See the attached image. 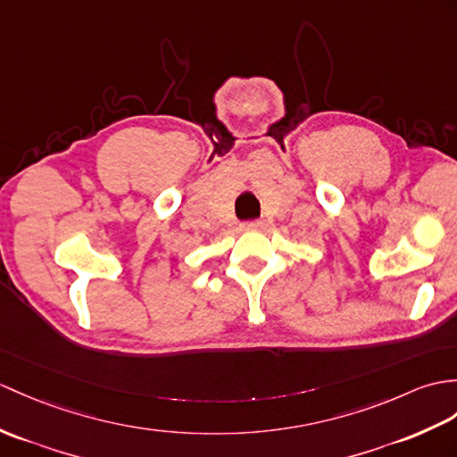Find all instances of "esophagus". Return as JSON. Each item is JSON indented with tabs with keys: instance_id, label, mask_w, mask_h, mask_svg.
Here are the masks:
<instances>
[{
	"instance_id": "1",
	"label": "esophagus",
	"mask_w": 457,
	"mask_h": 457,
	"mask_svg": "<svg viewBox=\"0 0 457 457\" xmlns=\"http://www.w3.org/2000/svg\"><path fill=\"white\" fill-rule=\"evenodd\" d=\"M259 228H262L261 220H251V221H245V224H243V229H259Z\"/></svg>"
}]
</instances>
